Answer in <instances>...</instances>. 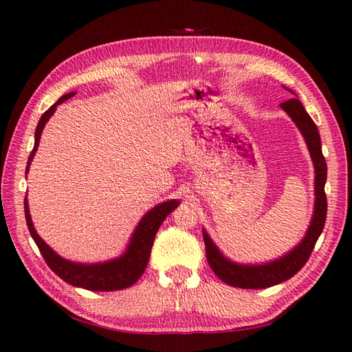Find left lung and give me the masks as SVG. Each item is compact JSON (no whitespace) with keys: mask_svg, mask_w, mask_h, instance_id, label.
Returning a JSON list of instances; mask_svg holds the SVG:
<instances>
[{"mask_svg":"<svg viewBox=\"0 0 352 352\" xmlns=\"http://www.w3.org/2000/svg\"><path fill=\"white\" fill-rule=\"evenodd\" d=\"M287 89V87H284ZM295 95L294 91H290ZM280 107L286 111L289 118L294 121L301 131L309 148L313 166H315V208L310 226L305 231V236L301 242L294 246L289 252L283 254L281 257L266 261V263H237L230 260L222 254L203 228V237L206 243L207 261L213 272L218 275L228 286L241 289H266L275 286L292 278L300 269L307 263L310 254L315 248L318 239L322 233L325 219H327V197H325V182H327V163L322 154V145H320V136L316 124L313 122L310 115L305 111L301 101L292 98L280 104Z\"/></svg>","mask_w":352,"mask_h":352,"instance_id":"obj_1","label":"left lung"}]
</instances>
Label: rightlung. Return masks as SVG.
Here are the masks:
<instances>
[{"label": "right lung", "instance_id": "1", "mask_svg": "<svg viewBox=\"0 0 352 352\" xmlns=\"http://www.w3.org/2000/svg\"><path fill=\"white\" fill-rule=\"evenodd\" d=\"M74 95H76V92L63 95L60 100L56 104H52V106L41 116L39 124L36 126L34 146L28 157L25 174H28L30 164H32L37 148H39V140L45 125L50 121V118L54 115L57 106H60L63 101L69 100ZM178 204H180L178 199H168L163 201L160 204H157L151 210H148L142 216V219L139 221L136 228H134L129 245H126V248L124 250L121 256L106 261H96V263H80V261H71L63 258L62 256H58V254L52 250L39 234H37L32 221V214H30L27 198L24 199V210L30 234H32L33 241L36 242L37 248H39L41 254L43 256L45 261H47V265L51 267L52 272L60 276L63 281L72 284V286L76 287L94 292H111L130 287L140 278L148 265L149 254H151L157 231H159L164 218H166L172 210H175Z\"/></svg>", "mask_w": 352, "mask_h": 352}]
</instances>
